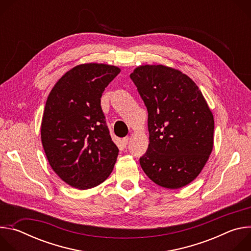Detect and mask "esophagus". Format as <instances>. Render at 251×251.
I'll list each match as a JSON object with an SVG mask.
<instances>
[{
  "mask_svg": "<svg viewBox=\"0 0 251 251\" xmlns=\"http://www.w3.org/2000/svg\"><path fill=\"white\" fill-rule=\"evenodd\" d=\"M128 142H129V137H125V138H123V140H122V144H123V146H127L128 145Z\"/></svg>",
  "mask_w": 251,
  "mask_h": 251,
  "instance_id": "esophagus-1",
  "label": "esophagus"
}]
</instances>
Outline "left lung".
I'll use <instances>...</instances> for the list:
<instances>
[{"mask_svg":"<svg viewBox=\"0 0 251 251\" xmlns=\"http://www.w3.org/2000/svg\"><path fill=\"white\" fill-rule=\"evenodd\" d=\"M130 78L148 111L149 146L140 165L151 180L180 189L199 176L213 145V116L197 84L164 65H142Z\"/></svg>","mask_w":251,"mask_h":251,"instance_id":"left-lung-1","label":"left lung"}]
</instances>
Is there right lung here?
Here are the masks:
<instances>
[{
	"instance_id": "1",
	"label": "right lung",
	"mask_w": 251,
	"mask_h": 251,
	"mask_svg": "<svg viewBox=\"0 0 251 251\" xmlns=\"http://www.w3.org/2000/svg\"><path fill=\"white\" fill-rule=\"evenodd\" d=\"M119 73L118 67L107 64L77 65L48 97L42 143L50 167L71 187H96L114 168L119 150L106 124L101 96Z\"/></svg>"
}]
</instances>
